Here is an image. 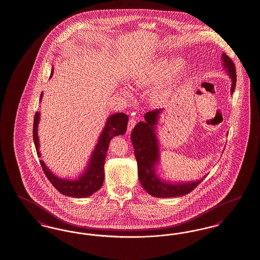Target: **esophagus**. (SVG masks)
Wrapping results in <instances>:
<instances>
[{"instance_id":"34e87169","label":"esophagus","mask_w":260,"mask_h":260,"mask_svg":"<svg viewBox=\"0 0 260 260\" xmlns=\"http://www.w3.org/2000/svg\"><path fill=\"white\" fill-rule=\"evenodd\" d=\"M135 125H136V119L131 118V120L128 121V124H127V133H131Z\"/></svg>"}]
</instances>
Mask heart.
Returning a JSON list of instances; mask_svg holds the SVG:
<instances>
[{
	"label": "heart",
	"instance_id": "heart-1",
	"mask_svg": "<svg viewBox=\"0 0 260 260\" xmlns=\"http://www.w3.org/2000/svg\"><path fill=\"white\" fill-rule=\"evenodd\" d=\"M185 70V63L182 60L170 61L166 57H160L154 61L146 62L132 77V85L138 88H149L157 83L150 94L153 104H160L168 95L170 87L176 81ZM122 93L129 95L131 92L125 87L122 88Z\"/></svg>",
	"mask_w": 260,
	"mask_h": 260
}]
</instances>
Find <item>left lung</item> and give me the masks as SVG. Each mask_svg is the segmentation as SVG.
I'll return each mask as SVG.
<instances>
[{"instance_id":"8db88e82","label":"left lung","mask_w":260,"mask_h":260,"mask_svg":"<svg viewBox=\"0 0 260 260\" xmlns=\"http://www.w3.org/2000/svg\"><path fill=\"white\" fill-rule=\"evenodd\" d=\"M223 68L228 71L231 80V93L234 92L236 85V69L232 60L225 53L221 55ZM162 109H156L145 113V121L139 122L132 133V141L135 148L137 161L138 178L146 191L155 198H175L183 197L193 190L204 180L193 182L170 183L162 181L156 175V166L159 161L158 141L156 138V125Z\"/></svg>"}]
</instances>
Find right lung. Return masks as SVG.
Returning <instances> with one entry per match:
<instances>
[{
  "label": "right lung",
  "instance_id": "obj_1",
  "mask_svg": "<svg viewBox=\"0 0 260 260\" xmlns=\"http://www.w3.org/2000/svg\"><path fill=\"white\" fill-rule=\"evenodd\" d=\"M53 69L51 71L52 76ZM43 93L41 94V100ZM40 112H37L34 119V128H32V137L36 146L37 154L41 156L40 152V142L38 135V125L40 122ZM128 122V117L125 113H116L107 118L104 129L99 137L98 143L93 149L92 156L88 167H86L83 174L78 176V179L71 180L67 178L56 176L51 172L46 165L41 159V166L44 174L48 178L53 187L63 196L71 198H83L91 197L93 192L98 191L104 184V161L107 154L108 146L111 139L117 135H123L126 131V125Z\"/></svg>",
  "mask_w": 260,
  "mask_h": 260
}]
</instances>
